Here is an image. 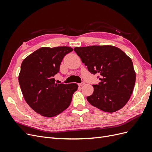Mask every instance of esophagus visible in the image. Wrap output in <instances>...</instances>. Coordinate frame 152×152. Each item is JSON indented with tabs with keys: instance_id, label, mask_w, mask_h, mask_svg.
<instances>
[{
	"instance_id": "34e87169",
	"label": "esophagus",
	"mask_w": 152,
	"mask_h": 152,
	"mask_svg": "<svg viewBox=\"0 0 152 152\" xmlns=\"http://www.w3.org/2000/svg\"><path fill=\"white\" fill-rule=\"evenodd\" d=\"M84 84H85L84 82H81V83L78 84V85H79V86H82L84 85Z\"/></svg>"
}]
</instances>
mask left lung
<instances>
[{"instance_id": "left-lung-1", "label": "left lung", "mask_w": 152, "mask_h": 152, "mask_svg": "<svg viewBox=\"0 0 152 152\" xmlns=\"http://www.w3.org/2000/svg\"><path fill=\"white\" fill-rule=\"evenodd\" d=\"M75 52L89 72L99 74L101 82L93 85L89 103L106 112L112 113L128 102L135 85L136 73L131 59L113 45L76 47Z\"/></svg>"}]
</instances>
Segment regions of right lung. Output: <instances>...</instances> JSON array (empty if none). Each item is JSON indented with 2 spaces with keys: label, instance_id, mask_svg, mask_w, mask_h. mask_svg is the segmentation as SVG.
Listing matches in <instances>:
<instances>
[{
  "label": "right lung",
  "instance_id": "1",
  "mask_svg": "<svg viewBox=\"0 0 152 152\" xmlns=\"http://www.w3.org/2000/svg\"><path fill=\"white\" fill-rule=\"evenodd\" d=\"M73 49L67 46L44 47L23 61L19 84L23 97L35 112L46 117L61 113L70 106L78 85L56 84L54 75L65 55Z\"/></svg>",
  "mask_w": 152,
  "mask_h": 152
}]
</instances>
